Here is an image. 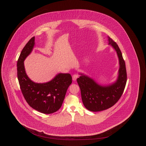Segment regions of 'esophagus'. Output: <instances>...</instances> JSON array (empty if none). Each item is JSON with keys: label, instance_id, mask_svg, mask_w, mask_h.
Listing matches in <instances>:
<instances>
[{"label": "esophagus", "instance_id": "obj_1", "mask_svg": "<svg viewBox=\"0 0 146 146\" xmlns=\"http://www.w3.org/2000/svg\"><path fill=\"white\" fill-rule=\"evenodd\" d=\"M79 78V75L77 74H75L74 75H72V80L74 81H76V80L77 79V78Z\"/></svg>", "mask_w": 146, "mask_h": 146}]
</instances>
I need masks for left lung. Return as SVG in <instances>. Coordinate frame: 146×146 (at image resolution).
Listing matches in <instances>:
<instances>
[{"mask_svg": "<svg viewBox=\"0 0 146 146\" xmlns=\"http://www.w3.org/2000/svg\"><path fill=\"white\" fill-rule=\"evenodd\" d=\"M108 44L115 50L119 63L116 80L108 85H101L89 76L79 73L77 82L80 88L82 99L85 107L93 112L108 109L115 104L122 96L127 80L125 61L117 44L108 37Z\"/></svg>", "mask_w": 146, "mask_h": 146, "instance_id": "1", "label": "left lung"}]
</instances>
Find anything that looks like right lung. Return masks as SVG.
<instances>
[{"mask_svg":"<svg viewBox=\"0 0 146 146\" xmlns=\"http://www.w3.org/2000/svg\"><path fill=\"white\" fill-rule=\"evenodd\" d=\"M35 45V37L25 45L17 61V77L22 94L30 107L45 114L58 111L62 106L67 90L72 83L70 74L59 73L50 81L37 83L27 75L24 61L32 52Z\"/></svg>","mask_w":146,"mask_h":146,"instance_id":"obj_1","label":"right lung"}]
</instances>
